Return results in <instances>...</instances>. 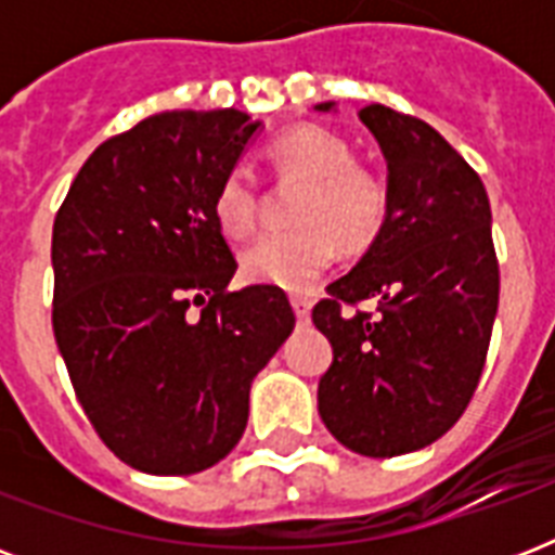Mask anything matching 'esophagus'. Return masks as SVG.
I'll return each instance as SVG.
<instances>
[{"label": "esophagus", "mask_w": 555, "mask_h": 555, "mask_svg": "<svg viewBox=\"0 0 555 555\" xmlns=\"http://www.w3.org/2000/svg\"><path fill=\"white\" fill-rule=\"evenodd\" d=\"M291 305H294L296 320L299 322L311 320V299H305V296H294V299H291Z\"/></svg>", "instance_id": "esophagus-1"}]
</instances>
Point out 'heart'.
Wrapping results in <instances>:
<instances>
[{
	"mask_svg": "<svg viewBox=\"0 0 555 555\" xmlns=\"http://www.w3.org/2000/svg\"><path fill=\"white\" fill-rule=\"evenodd\" d=\"M268 160L282 181H299L294 221L285 233H268L242 250V276L253 285L308 291L325 273L337 244L363 253L377 242L391 209L388 181L354 160L346 138L305 124L268 143ZM212 216L221 233L244 238L256 230L259 198L244 172H227L212 195Z\"/></svg>",
	"mask_w": 555,
	"mask_h": 555,
	"instance_id": "heart-1",
	"label": "heart"
}]
</instances>
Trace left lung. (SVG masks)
<instances>
[{"label": "left lung", "instance_id": "1", "mask_svg": "<svg viewBox=\"0 0 555 555\" xmlns=\"http://www.w3.org/2000/svg\"><path fill=\"white\" fill-rule=\"evenodd\" d=\"M360 120L386 155L391 209L377 242L313 308L334 348L317 400L343 447L395 457L447 435L473 400L501 276L478 172L417 117L371 103ZM363 298L378 299L374 318L347 311Z\"/></svg>", "mask_w": 555, "mask_h": 555}]
</instances>
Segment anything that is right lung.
<instances>
[{"mask_svg":"<svg viewBox=\"0 0 555 555\" xmlns=\"http://www.w3.org/2000/svg\"><path fill=\"white\" fill-rule=\"evenodd\" d=\"M256 129L235 108L146 117L91 152L54 218L56 348L100 440L141 473L230 455L296 325L282 287L227 291L212 195Z\"/></svg>","mask_w":555,"mask_h":555,"instance_id":"right-lung-1","label":"right lung"}]
</instances>
